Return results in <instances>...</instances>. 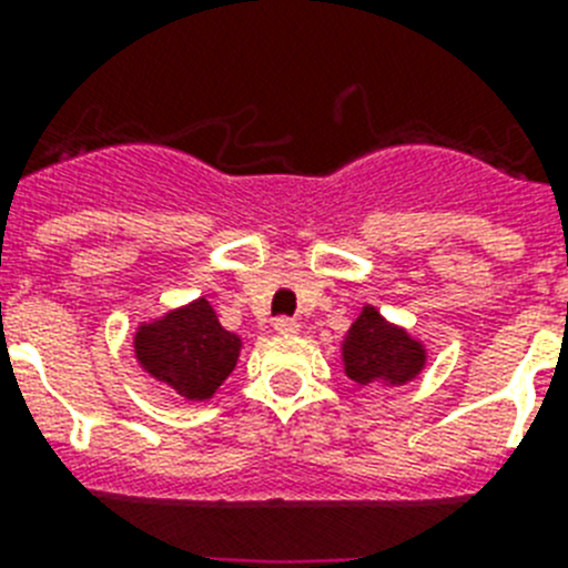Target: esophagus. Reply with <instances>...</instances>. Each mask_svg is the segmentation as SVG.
<instances>
[{
	"label": "esophagus",
	"mask_w": 568,
	"mask_h": 568,
	"mask_svg": "<svg viewBox=\"0 0 568 568\" xmlns=\"http://www.w3.org/2000/svg\"><path fill=\"white\" fill-rule=\"evenodd\" d=\"M275 333L278 335H298V329H301V324L295 318H284V315H281V318H275Z\"/></svg>",
	"instance_id": "34e87169"
}]
</instances>
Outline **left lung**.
Segmentation results:
<instances>
[{"instance_id":"8db88e82","label":"left lung","mask_w":568,"mask_h":568,"mask_svg":"<svg viewBox=\"0 0 568 568\" xmlns=\"http://www.w3.org/2000/svg\"><path fill=\"white\" fill-rule=\"evenodd\" d=\"M344 373L355 384L398 386L420 375L426 349L406 329L395 327L375 307L366 304L341 344Z\"/></svg>"}]
</instances>
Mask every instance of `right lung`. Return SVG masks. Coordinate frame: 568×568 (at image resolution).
I'll return each mask as SVG.
<instances>
[{
	"instance_id": "1",
	"label": "right lung",
	"mask_w": 568,
	"mask_h": 568,
	"mask_svg": "<svg viewBox=\"0 0 568 568\" xmlns=\"http://www.w3.org/2000/svg\"><path fill=\"white\" fill-rule=\"evenodd\" d=\"M144 373L187 400L213 398L235 369L241 338L219 324L207 298H195L162 318L144 321L133 338Z\"/></svg>"
}]
</instances>
